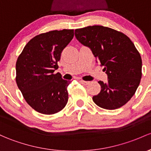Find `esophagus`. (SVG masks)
<instances>
[{
  "instance_id": "1",
  "label": "esophagus",
  "mask_w": 151,
  "mask_h": 151,
  "mask_svg": "<svg viewBox=\"0 0 151 151\" xmlns=\"http://www.w3.org/2000/svg\"><path fill=\"white\" fill-rule=\"evenodd\" d=\"M80 82L82 84H83V85H88V84H89V81H85L83 80H81Z\"/></svg>"
}]
</instances>
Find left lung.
Masks as SVG:
<instances>
[{"mask_svg": "<svg viewBox=\"0 0 151 151\" xmlns=\"http://www.w3.org/2000/svg\"><path fill=\"white\" fill-rule=\"evenodd\" d=\"M75 36L91 50L108 76L106 83L98 82L101 91L93 96V102L109 110L124 106L133 96L142 76V59L133 42L124 34L103 26L77 29Z\"/></svg>", "mask_w": 151, "mask_h": 151, "instance_id": "8db88e82", "label": "left lung"}]
</instances>
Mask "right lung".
<instances>
[{
    "instance_id": "1",
    "label": "right lung",
    "mask_w": 151,
    "mask_h": 151,
    "mask_svg": "<svg viewBox=\"0 0 151 151\" xmlns=\"http://www.w3.org/2000/svg\"><path fill=\"white\" fill-rule=\"evenodd\" d=\"M74 36L73 29L54 30L40 34L24 47L16 64V81L24 99L43 114L59 112L67 104L70 83L58 68L61 53Z\"/></svg>"
}]
</instances>
